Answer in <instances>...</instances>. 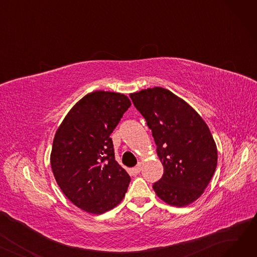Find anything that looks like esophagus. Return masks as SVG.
I'll list each match as a JSON object with an SVG mask.
<instances>
[{"instance_id": "esophagus-1", "label": "esophagus", "mask_w": 257, "mask_h": 257, "mask_svg": "<svg viewBox=\"0 0 257 257\" xmlns=\"http://www.w3.org/2000/svg\"><path fill=\"white\" fill-rule=\"evenodd\" d=\"M141 170H142V164H141V163L138 164V166H136V167H134V168L132 169V171H133L134 174H139V173L141 172Z\"/></svg>"}]
</instances>
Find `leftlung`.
<instances>
[{
  "label": "left lung",
  "mask_w": 257,
  "mask_h": 257,
  "mask_svg": "<svg viewBox=\"0 0 257 257\" xmlns=\"http://www.w3.org/2000/svg\"><path fill=\"white\" fill-rule=\"evenodd\" d=\"M137 109L152 130L164 166L155 194L167 204L183 207L207 187L218 164L217 145L204 119L194 108L163 87L130 93Z\"/></svg>",
  "instance_id": "8db88e82"
}]
</instances>
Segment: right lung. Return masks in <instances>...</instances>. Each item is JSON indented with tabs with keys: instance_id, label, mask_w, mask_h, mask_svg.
I'll use <instances>...</instances> for the list:
<instances>
[{
	"instance_id": "right-lung-1",
	"label": "right lung",
	"mask_w": 257,
	"mask_h": 257,
	"mask_svg": "<svg viewBox=\"0 0 257 257\" xmlns=\"http://www.w3.org/2000/svg\"><path fill=\"white\" fill-rule=\"evenodd\" d=\"M131 102L123 93L97 90L78 101L54 137L51 167L73 204L101 214L123 200L130 182L114 159L110 134Z\"/></svg>"
}]
</instances>
